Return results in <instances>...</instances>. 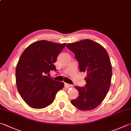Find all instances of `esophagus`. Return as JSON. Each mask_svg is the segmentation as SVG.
<instances>
[{
    "label": "esophagus",
    "mask_w": 131,
    "mask_h": 131,
    "mask_svg": "<svg viewBox=\"0 0 131 131\" xmlns=\"http://www.w3.org/2000/svg\"><path fill=\"white\" fill-rule=\"evenodd\" d=\"M65 86L66 88H72L73 86L70 84H68L67 83H65Z\"/></svg>",
    "instance_id": "34e87169"
}]
</instances>
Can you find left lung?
Wrapping results in <instances>:
<instances>
[{"instance_id": "obj_1", "label": "left lung", "mask_w": 131, "mask_h": 131, "mask_svg": "<svg viewBox=\"0 0 131 131\" xmlns=\"http://www.w3.org/2000/svg\"><path fill=\"white\" fill-rule=\"evenodd\" d=\"M75 54L80 72L87 73L85 87L75 86L79 96L71 101L81 111H90L103 102L111 86L112 65L108 54L100 44L84 39L66 45Z\"/></svg>"}]
</instances>
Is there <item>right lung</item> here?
<instances>
[{
  "label": "right lung",
  "mask_w": 131,
  "mask_h": 131,
  "mask_svg": "<svg viewBox=\"0 0 131 131\" xmlns=\"http://www.w3.org/2000/svg\"><path fill=\"white\" fill-rule=\"evenodd\" d=\"M66 43H57L42 40L30 45L21 55L16 65V84L21 97L28 106L46 108L53 103L64 83L47 77L56 71L55 63Z\"/></svg>",
  "instance_id": "obj_1"
}]
</instances>
